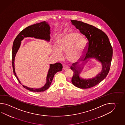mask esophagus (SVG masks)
<instances>
[{"mask_svg":"<svg viewBox=\"0 0 125 125\" xmlns=\"http://www.w3.org/2000/svg\"><path fill=\"white\" fill-rule=\"evenodd\" d=\"M68 68V66H67L65 64H63V70H66V69Z\"/></svg>","mask_w":125,"mask_h":125,"instance_id":"1","label":"esophagus"}]
</instances>
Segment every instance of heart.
Segmentation results:
<instances>
[{
    "instance_id": "1",
    "label": "heart",
    "mask_w": 125,
    "mask_h": 125,
    "mask_svg": "<svg viewBox=\"0 0 125 125\" xmlns=\"http://www.w3.org/2000/svg\"><path fill=\"white\" fill-rule=\"evenodd\" d=\"M86 42L83 37L74 32L62 37L57 42V49H53V53L59 60L62 58V53H67V58L70 61H77L83 52Z\"/></svg>"
}]
</instances>
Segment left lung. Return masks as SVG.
I'll list each match as a JSON object with an SVG mask.
<instances>
[{"label":"left lung","instance_id":"obj_1","mask_svg":"<svg viewBox=\"0 0 125 125\" xmlns=\"http://www.w3.org/2000/svg\"><path fill=\"white\" fill-rule=\"evenodd\" d=\"M71 21L88 40V47L83 62L78 65H77L78 62L74 63L71 67L74 72L72 82L75 87L80 88H92L101 82L109 73L113 56L112 47L108 36L101 30L82 21ZM90 58L95 59L101 62L102 71L93 78L83 79L80 77L79 75L85 64Z\"/></svg>","mask_w":125,"mask_h":125}]
</instances>
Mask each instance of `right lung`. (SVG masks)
<instances>
[{
    "label": "right lung",
    "mask_w": 125,
    "mask_h": 125,
    "mask_svg": "<svg viewBox=\"0 0 125 125\" xmlns=\"http://www.w3.org/2000/svg\"><path fill=\"white\" fill-rule=\"evenodd\" d=\"M50 26L48 22L45 21L41 22L39 23L33 24L27 27L20 32L19 34L17 36L15 39L14 41L12 46V64L13 66L14 74L19 82L23 86L24 88L27 90L33 92L40 93L44 92L47 90L50 86L53 79L54 75L57 72H61L62 70V66L61 63L57 62L56 63L50 64V68L48 71V74L46 76V82L45 84L42 88H29L26 86L22 85L17 76L16 75L15 69V58L16 53L18 51L21 45V41L25 37H34L35 38L45 40L47 42H50L51 37V30Z\"/></svg>",
    "instance_id": "1"
}]
</instances>
